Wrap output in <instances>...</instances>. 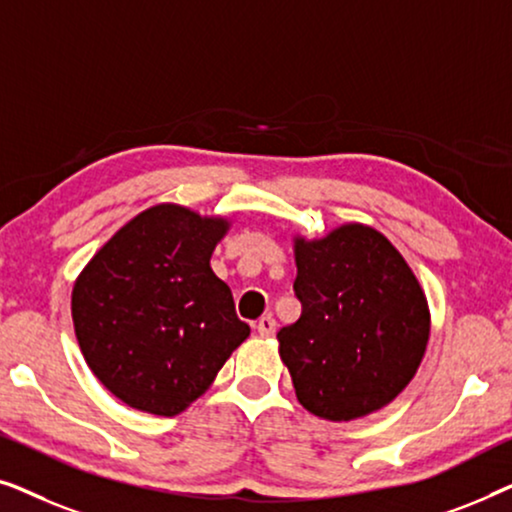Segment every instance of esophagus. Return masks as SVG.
Listing matches in <instances>:
<instances>
[{"mask_svg": "<svg viewBox=\"0 0 512 512\" xmlns=\"http://www.w3.org/2000/svg\"><path fill=\"white\" fill-rule=\"evenodd\" d=\"M256 328H258V333H261V335H265V338H268V335L275 333L277 321H275V317H270V314H268V317H261V319H258Z\"/></svg>", "mask_w": 512, "mask_h": 512, "instance_id": "1", "label": "esophagus"}]
</instances>
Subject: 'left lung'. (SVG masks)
Segmentation results:
<instances>
[{
	"label": "left lung",
	"instance_id": "left-lung-1",
	"mask_svg": "<svg viewBox=\"0 0 512 512\" xmlns=\"http://www.w3.org/2000/svg\"><path fill=\"white\" fill-rule=\"evenodd\" d=\"M303 305L277 333L296 396L312 415L349 422L394 401L429 342V305L387 237L361 223L296 240Z\"/></svg>",
	"mask_w": 512,
	"mask_h": 512
}]
</instances>
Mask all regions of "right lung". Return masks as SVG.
<instances>
[{"instance_id": "add662e5", "label": "right lung", "mask_w": 512, "mask_h": 512, "mask_svg": "<svg viewBox=\"0 0 512 512\" xmlns=\"http://www.w3.org/2000/svg\"><path fill=\"white\" fill-rule=\"evenodd\" d=\"M228 221L156 205L125 223L76 279L72 319L97 380L125 405L184 412L247 340L209 258Z\"/></svg>"}]
</instances>
